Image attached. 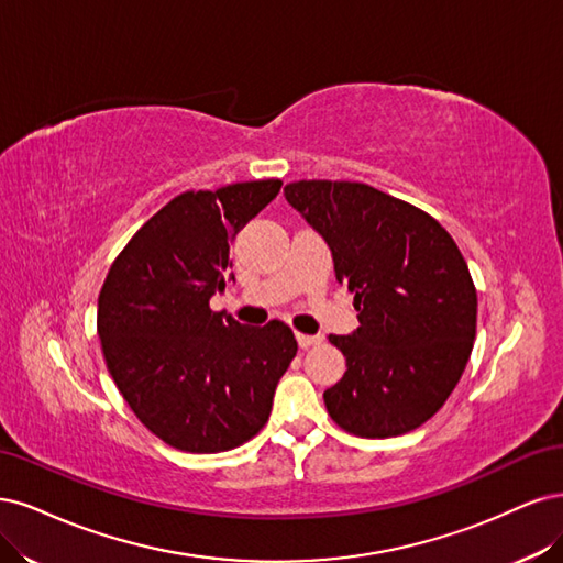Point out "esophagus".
I'll return each mask as SVG.
<instances>
[{"label":"esophagus","mask_w":563,"mask_h":563,"mask_svg":"<svg viewBox=\"0 0 563 563\" xmlns=\"http://www.w3.org/2000/svg\"><path fill=\"white\" fill-rule=\"evenodd\" d=\"M297 343H299V349H308V346H316V343H320V336H316V334H297Z\"/></svg>","instance_id":"esophagus-1"}]
</instances>
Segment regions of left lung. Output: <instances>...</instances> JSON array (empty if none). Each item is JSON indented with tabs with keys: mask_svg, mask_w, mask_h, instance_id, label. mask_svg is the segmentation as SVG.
<instances>
[{
	"mask_svg": "<svg viewBox=\"0 0 563 563\" xmlns=\"http://www.w3.org/2000/svg\"><path fill=\"white\" fill-rule=\"evenodd\" d=\"M285 198L330 245L360 311L353 334H330L349 367L322 395L332 421L369 440L423 426L475 343L477 289L459 245L421 208L362 183L301 179Z\"/></svg>",
	"mask_w": 563,
	"mask_h": 563,
	"instance_id": "8db88e82",
	"label": "left lung"
}]
</instances>
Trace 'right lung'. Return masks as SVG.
Masks as SVG:
<instances>
[{"label":"right lung","instance_id":"1","mask_svg":"<svg viewBox=\"0 0 563 563\" xmlns=\"http://www.w3.org/2000/svg\"><path fill=\"white\" fill-rule=\"evenodd\" d=\"M280 179L185 191L144 222L104 278L98 336L119 393L168 446L220 453L266 426L297 339L280 320L247 328L210 308L229 243Z\"/></svg>","mask_w":563,"mask_h":563}]
</instances>
